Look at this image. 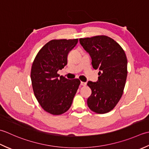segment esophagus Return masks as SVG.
I'll return each instance as SVG.
<instances>
[{
    "label": "esophagus",
    "instance_id": "34e87169",
    "mask_svg": "<svg viewBox=\"0 0 149 149\" xmlns=\"http://www.w3.org/2000/svg\"><path fill=\"white\" fill-rule=\"evenodd\" d=\"M80 85H81V86H86V85H87V83H86V82H84V81H81Z\"/></svg>",
    "mask_w": 149,
    "mask_h": 149
}]
</instances>
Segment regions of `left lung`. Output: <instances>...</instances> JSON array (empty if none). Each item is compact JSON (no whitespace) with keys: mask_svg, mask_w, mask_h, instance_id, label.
<instances>
[{"mask_svg":"<svg viewBox=\"0 0 149 149\" xmlns=\"http://www.w3.org/2000/svg\"><path fill=\"white\" fill-rule=\"evenodd\" d=\"M89 53L94 69H99L97 82L88 81L91 95L87 105L92 111L105 114L115 107L122 96L127 76V59L125 51L113 38L105 35L80 38Z\"/></svg>","mask_w":149,"mask_h":149,"instance_id":"1","label":"left lung"}]
</instances>
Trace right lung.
I'll return each mask as SVG.
<instances>
[{
    "label": "right lung",
    "instance_id": "1",
    "mask_svg": "<svg viewBox=\"0 0 149 149\" xmlns=\"http://www.w3.org/2000/svg\"><path fill=\"white\" fill-rule=\"evenodd\" d=\"M78 39L51 40L42 47L35 56L31 70L34 95L42 108L53 115L65 113L71 107L80 81L68 80L58 74L68 63L69 52Z\"/></svg>",
    "mask_w": 149,
    "mask_h": 149
}]
</instances>
